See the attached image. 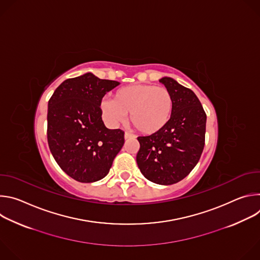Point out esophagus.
<instances>
[{
  "mask_svg": "<svg viewBox=\"0 0 260 260\" xmlns=\"http://www.w3.org/2000/svg\"><path fill=\"white\" fill-rule=\"evenodd\" d=\"M131 138H135V136H134L133 134L128 133V132H125V133H124V139L127 140V139H131Z\"/></svg>",
  "mask_w": 260,
  "mask_h": 260,
  "instance_id": "obj_1",
  "label": "esophagus"
}]
</instances>
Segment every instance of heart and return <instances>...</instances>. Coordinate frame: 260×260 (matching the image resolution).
<instances>
[{"label":"heart","instance_id":"heart-1","mask_svg":"<svg viewBox=\"0 0 260 260\" xmlns=\"http://www.w3.org/2000/svg\"><path fill=\"white\" fill-rule=\"evenodd\" d=\"M174 99L169 89L151 84H133L115 91L112 101L101 103L105 121L117 125L129 114L132 124L142 134L152 135L161 131L170 121Z\"/></svg>","mask_w":260,"mask_h":260}]
</instances>
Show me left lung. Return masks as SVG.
Returning <instances> with one entry per match:
<instances>
[{"mask_svg":"<svg viewBox=\"0 0 260 260\" xmlns=\"http://www.w3.org/2000/svg\"><path fill=\"white\" fill-rule=\"evenodd\" d=\"M159 82L173 95V114L161 131L138 138L137 164L146 179L171 185L183 180L199 162L205 146L207 115L191 89L170 77H162Z\"/></svg>","mask_w":260,"mask_h":260,"instance_id":"left-lung-1","label":"left lung"}]
</instances>
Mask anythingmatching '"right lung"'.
Listing matches in <instances>:
<instances>
[{"mask_svg":"<svg viewBox=\"0 0 260 260\" xmlns=\"http://www.w3.org/2000/svg\"><path fill=\"white\" fill-rule=\"evenodd\" d=\"M119 84L86 73L64 80L48 102L49 149L76 181L91 183L106 177L124 144V132L107 128L100 108L104 95Z\"/></svg>","mask_w":260,"mask_h":260,"instance_id":"1","label":"right lung"}]
</instances>
